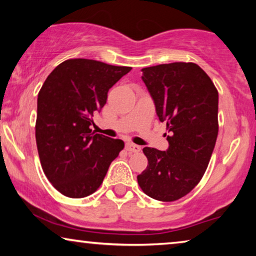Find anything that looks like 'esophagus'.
<instances>
[{"label":"esophagus","mask_w":256,"mask_h":256,"mask_svg":"<svg viewBox=\"0 0 256 256\" xmlns=\"http://www.w3.org/2000/svg\"><path fill=\"white\" fill-rule=\"evenodd\" d=\"M126 149H127V152H141V146H138V144H134V143L129 142L126 144Z\"/></svg>","instance_id":"obj_1"}]
</instances>
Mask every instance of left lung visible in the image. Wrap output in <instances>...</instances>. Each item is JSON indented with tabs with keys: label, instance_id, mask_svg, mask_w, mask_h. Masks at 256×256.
Wrapping results in <instances>:
<instances>
[{
	"label": "left lung",
	"instance_id": "left-lung-1",
	"mask_svg": "<svg viewBox=\"0 0 256 256\" xmlns=\"http://www.w3.org/2000/svg\"><path fill=\"white\" fill-rule=\"evenodd\" d=\"M144 82L166 122L169 149L146 146L148 166L138 176L146 196L174 202L197 186L204 176L218 136V90L194 62H170L142 68Z\"/></svg>",
	"mask_w": 256,
	"mask_h": 256
}]
</instances>
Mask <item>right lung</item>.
I'll return each mask as SVG.
<instances>
[{"mask_svg": "<svg viewBox=\"0 0 256 256\" xmlns=\"http://www.w3.org/2000/svg\"><path fill=\"white\" fill-rule=\"evenodd\" d=\"M92 59H68L45 80L38 93L36 142L42 169L56 190L70 198L96 192L110 163L124 148L122 140L94 134V112L108 90L130 71Z\"/></svg>", "mask_w": 256, "mask_h": 256, "instance_id": "1", "label": "right lung"}]
</instances>
